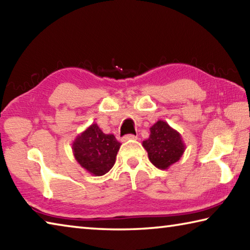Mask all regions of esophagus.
<instances>
[{"label": "esophagus", "instance_id": "1", "mask_svg": "<svg viewBox=\"0 0 250 250\" xmlns=\"http://www.w3.org/2000/svg\"><path fill=\"white\" fill-rule=\"evenodd\" d=\"M138 137L135 134H125L124 138H122V141H128V140H135Z\"/></svg>", "mask_w": 250, "mask_h": 250}]
</instances>
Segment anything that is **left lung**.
<instances>
[{
	"label": "left lung",
	"instance_id": "8db88e82",
	"mask_svg": "<svg viewBox=\"0 0 250 250\" xmlns=\"http://www.w3.org/2000/svg\"><path fill=\"white\" fill-rule=\"evenodd\" d=\"M151 134L143 141L151 163L161 170L177 162L185 150L179 132L173 130L167 122L159 120L151 126Z\"/></svg>",
	"mask_w": 250,
	"mask_h": 250
}]
</instances>
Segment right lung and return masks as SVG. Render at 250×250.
Segmentation results:
<instances>
[{
    "label": "right lung",
    "mask_w": 250,
    "mask_h": 250,
    "mask_svg": "<svg viewBox=\"0 0 250 250\" xmlns=\"http://www.w3.org/2000/svg\"><path fill=\"white\" fill-rule=\"evenodd\" d=\"M120 146L115 135L104 134L98 125H91L76 139L73 151L80 166L100 176L113 167Z\"/></svg>",
    "instance_id": "right-lung-1"
}]
</instances>
